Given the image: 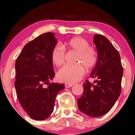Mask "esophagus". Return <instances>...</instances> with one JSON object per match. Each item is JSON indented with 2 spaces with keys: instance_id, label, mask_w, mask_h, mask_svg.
<instances>
[{
  "instance_id": "34e87169",
  "label": "esophagus",
  "mask_w": 135,
  "mask_h": 135,
  "mask_svg": "<svg viewBox=\"0 0 135 135\" xmlns=\"http://www.w3.org/2000/svg\"><path fill=\"white\" fill-rule=\"evenodd\" d=\"M73 86V84H65V86L66 88H69V87H71V86Z\"/></svg>"
}]
</instances>
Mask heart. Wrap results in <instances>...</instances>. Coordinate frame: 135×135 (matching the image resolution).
<instances>
[{"mask_svg":"<svg viewBox=\"0 0 135 135\" xmlns=\"http://www.w3.org/2000/svg\"><path fill=\"white\" fill-rule=\"evenodd\" d=\"M68 51L77 52L75 62L80 63L86 69L95 66L98 61V52L90 47L87 40L80 37H75L66 43ZM66 50L61 45H55L51 51V60L57 66L62 65L65 61ZM80 64L64 65L57 73V78L60 82L73 84L81 80L85 74V69Z\"/></svg>","mask_w":135,"mask_h":135,"instance_id":"heart-1","label":"heart"}]
</instances>
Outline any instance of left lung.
<instances>
[{"instance_id":"8db88e82","label":"left lung","mask_w":135,"mask_h":135,"mask_svg":"<svg viewBox=\"0 0 135 135\" xmlns=\"http://www.w3.org/2000/svg\"><path fill=\"white\" fill-rule=\"evenodd\" d=\"M98 61L90 77L94 84L86 80L84 92L77 99L79 110L86 115L98 117L108 113L119 98L123 69L120 54L106 37L95 34L93 38Z\"/></svg>"}]
</instances>
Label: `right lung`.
I'll list each match as a JSON object with an SVG mask.
<instances>
[{"instance_id":"obj_1","label":"right lung","mask_w":135,"mask_h":135,"mask_svg":"<svg viewBox=\"0 0 135 135\" xmlns=\"http://www.w3.org/2000/svg\"><path fill=\"white\" fill-rule=\"evenodd\" d=\"M56 44L53 33H44L29 42L16 60L15 86L18 101L27 115L37 120L51 115L56 95L65 87L50 83L55 76L51 55Z\"/></svg>"}]
</instances>
